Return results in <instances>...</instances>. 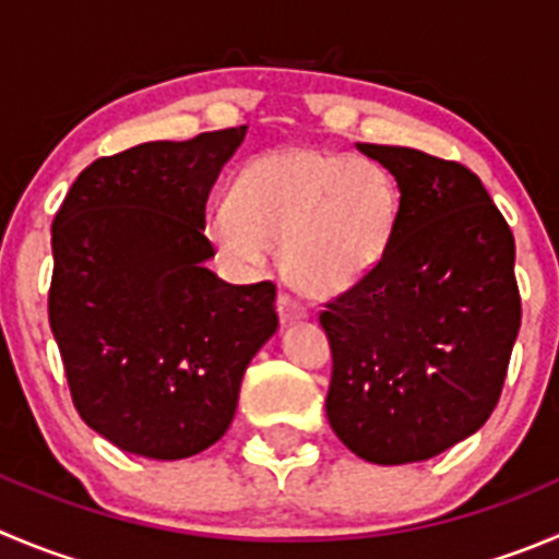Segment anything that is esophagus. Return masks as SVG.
Segmentation results:
<instances>
[{"mask_svg":"<svg viewBox=\"0 0 559 559\" xmlns=\"http://www.w3.org/2000/svg\"><path fill=\"white\" fill-rule=\"evenodd\" d=\"M276 312H280V321L283 323H294V321H301V318H307V310L299 305V301L290 299L288 294H280V299H276Z\"/></svg>","mask_w":559,"mask_h":559,"instance_id":"esophagus-1","label":"esophagus"}]
</instances>
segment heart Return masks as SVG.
I'll return each instance as SVG.
<instances>
[{
    "mask_svg": "<svg viewBox=\"0 0 559 559\" xmlns=\"http://www.w3.org/2000/svg\"><path fill=\"white\" fill-rule=\"evenodd\" d=\"M397 189L379 162L312 147L252 158L230 203L209 216V236L238 269H263L280 247L283 274L316 299L362 283L390 247Z\"/></svg>",
    "mask_w": 559,
    "mask_h": 559,
    "instance_id": "1",
    "label": "heart"
}]
</instances>
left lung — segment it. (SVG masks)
<instances>
[{
	"instance_id": "8db88e82",
	"label": "left lung",
	"mask_w": 559,
	"mask_h": 559,
	"mask_svg": "<svg viewBox=\"0 0 559 559\" xmlns=\"http://www.w3.org/2000/svg\"><path fill=\"white\" fill-rule=\"evenodd\" d=\"M390 169L401 205L390 247L329 301L326 417L370 464L444 453L491 417L522 326L515 243L480 178L414 147L356 145Z\"/></svg>"
}]
</instances>
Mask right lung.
Listing matches in <instances>:
<instances>
[{
    "mask_svg": "<svg viewBox=\"0 0 559 559\" xmlns=\"http://www.w3.org/2000/svg\"><path fill=\"white\" fill-rule=\"evenodd\" d=\"M247 126L90 164L51 225L49 323L79 417L126 453L178 461L230 428L276 332L271 283L209 269L205 203Z\"/></svg>",
    "mask_w": 559,
    "mask_h": 559,
    "instance_id": "add662e5",
    "label": "right lung"
}]
</instances>
